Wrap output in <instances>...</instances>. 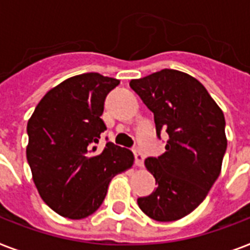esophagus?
I'll return each instance as SVG.
<instances>
[{"label": "esophagus", "mask_w": 250, "mask_h": 250, "mask_svg": "<svg viewBox=\"0 0 250 250\" xmlns=\"http://www.w3.org/2000/svg\"><path fill=\"white\" fill-rule=\"evenodd\" d=\"M133 153H135V162H136V166L143 167V165H144V158H145L144 153L141 152L139 148L133 149Z\"/></svg>", "instance_id": "34e87169"}]
</instances>
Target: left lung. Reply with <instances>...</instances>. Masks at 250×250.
<instances>
[{
  "label": "left lung",
  "instance_id": "1",
  "mask_svg": "<svg viewBox=\"0 0 250 250\" xmlns=\"http://www.w3.org/2000/svg\"><path fill=\"white\" fill-rule=\"evenodd\" d=\"M154 114L158 137L166 131V152L146 158L157 189L137 204L149 218L178 221L192 213L209 193L227 149L223 111L206 88L186 72L165 68L129 82Z\"/></svg>",
  "mask_w": 250,
  "mask_h": 250
}]
</instances>
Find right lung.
<instances>
[{
    "label": "right lung",
    "mask_w": 250,
    "mask_h": 250,
    "mask_svg": "<svg viewBox=\"0 0 250 250\" xmlns=\"http://www.w3.org/2000/svg\"><path fill=\"white\" fill-rule=\"evenodd\" d=\"M119 80L88 72L68 78L37 104L27 125V161L39 194L56 213L83 219L101 206L111 179L131 168L132 152L106 143L104 102Z\"/></svg>",
    "instance_id": "obj_1"
}]
</instances>
